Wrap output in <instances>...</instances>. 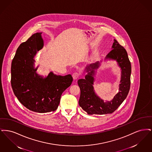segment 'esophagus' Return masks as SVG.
<instances>
[{"label":"esophagus","instance_id":"esophagus-1","mask_svg":"<svg viewBox=\"0 0 152 152\" xmlns=\"http://www.w3.org/2000/svg\"><path fill=\"white\" fill-rule=\"evenodd\" d=\"M73 79L74 80L77 79L79 77V73L77 72H75L73 73Z\"/></svg>","mask_w":152,"mask_h":152}]
</instances>
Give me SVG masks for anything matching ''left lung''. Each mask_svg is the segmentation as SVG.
I'll return each instance as SVG.
<instances>
[{
  "instance_id": "8db88e82",
  "label": "left lung",
  "mask_w": 152,
  "mask_h": 152,
  "mask_svg": "<svg viewBox=\"0 0 152 152\" xmlns=\"http://www.w3.org/2000/svg\"><path fill=\"white\" fill-rule=\"evenodd\" d=\"M110 51L105 60H115L121 69V80L118 92L110 101H104L96 94L94 91V77L96 71L102 61L87 65L85 71L87 74L85 79L78 80L80 89L79 104L82 109L89 115H105L112 113L116 110L127 97L130 86L131 64L125 49L114 39Z\"/></svg>"
}]
</instances>
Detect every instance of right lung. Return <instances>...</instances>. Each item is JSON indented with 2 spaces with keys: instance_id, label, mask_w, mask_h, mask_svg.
<instances>
[{
  "instance_id": "1",
  "label": "right lung",
  "mask_w": 152,
  "mask_h": 152,
  "mask_svg": "<svg viewBox=\"0 0 152 152\" xmlns=\"http://www.w3.org/2000/svg\"><path fill=\"white\" fill-rule=\"evenodd\" d=\"M42 32L33 34L17 49L11 63V86L23 106L37 113L55 111L61 96L73 81L71 75L60 76L50 72L44 77L37 73L35 57L43 48Z\"/></svg>"
}]
</instances>
